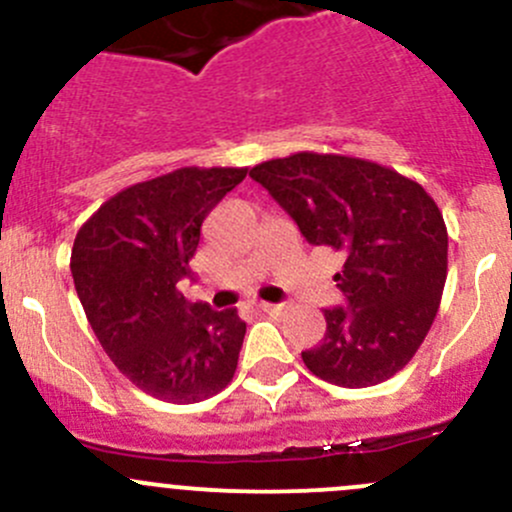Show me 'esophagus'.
<instances>
[{
	"mask_svg": "<svg viewBox=\"0 0 512 512\" xmlns=\"http://www.w3.org/2000/svg\"><path fill=\"white\" fill-rule=\"evenodd\" d=\"M257 309H260V312H265V314H277L280 312V304H270V302H257Z\"/></svg>",
	"mask_w": 512,
	"mask_h": 512,
	"instance_id": "34e87169",
	"label": "esophagus"
}]
</instances>
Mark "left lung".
<instances>
[{
	"label": "left lung",
	"instance_id": "obj_1",
	"mask_svg": "<svg viewBox=\"0 0 512 512\" xmlns=\"http://www.w3.org/2000/svg\"><path fill=\"white\" fill-rule=\"evenodd\" d=\"M309 245L344 255L347 304L324 309L322 344L302 352L319 379L364 389L404 369L426 339L448 272V232L431 195L394 168L294 153L250 170Z\"/></svg>",
	"mask_w": 512,
	"mask_h": 512
}]
</instances>
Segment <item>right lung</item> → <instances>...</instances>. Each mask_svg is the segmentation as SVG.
<instances>
[{"label":"right lung","mask_w":512,"mask_h":512,"mask_svg":"<svg viewBox=\"0 0 512 512\" xmlns=\"http://www.w3.org/2000/svg\"><path fill=\"white\" fill-rule=\"evenodd\" d=\"M247 168H178L131 185L76 232L71 275L86 319L121 374L168 404L220 394L237 369V309L188 302L178 282L210 210Z\"/></svg>","instance_id":"1"}]
</instances>
